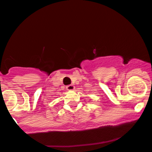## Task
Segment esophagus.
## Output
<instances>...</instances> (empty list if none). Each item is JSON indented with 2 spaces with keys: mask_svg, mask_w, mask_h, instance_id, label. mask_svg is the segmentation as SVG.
Returning a JSON list of instances; mask_svg holds the SVG:
<instances>
[{
  "mask_svg": "<svg viewBox=\"0 0 152 152\" xmlns=\"http://www.w3.org/2000/svg\"><path fill=\"white\" fill-rule=\"evenodd\" d=\"M67 88L68 90H73L75 89V86L73 85H67V88Z\"/></svg>",
  "mask_w": 152,
  "mask_h": 152,
  "instance_id": "1",
  "label": "esophagus"
}]
</instances>
